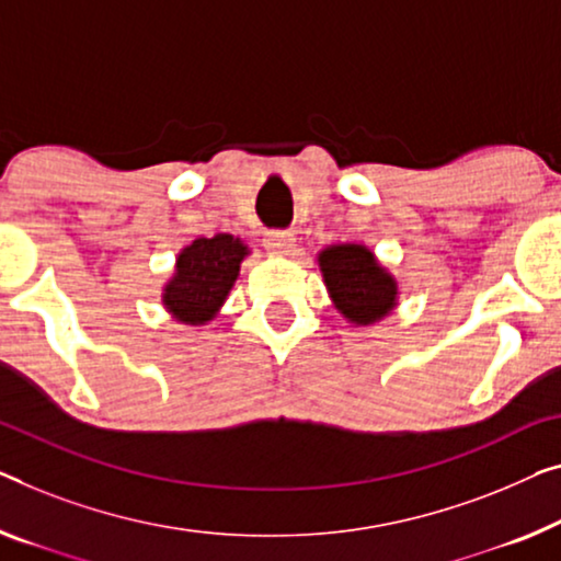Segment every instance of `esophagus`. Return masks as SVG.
<instances>
[{
	"instance_id": "34e87169",
	"label": "esophagus",
	"mask_w": 561,
	"mask_h": 561,
	"mask_svg": "<svg viewBox=\"0 0 561 561\" xmlns=\"http://www.w3.org/2000/svg\"><path fill=\"white\" fill-rule=\"evenodd\" d=\"M264 247L272 254H289L295 249V237L289 231H270L264 239Z\"/></svg>"
}]
</instances>
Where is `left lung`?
Wrapping results in <instances>:
<instances>
[{
    "mask_svg": "<svg viewBox=\"0 0 561 561\" xmlns=\"http://www.w3.org/2000/svg\"><path fill=\"white\" fill-rule=\"evenodd\" d=\"M320 270L334 307L355 324H373L396 307V279L360 244L330 247L320 254Z\"/></svg>",
    "mask_w": 561,
    "mask_h": 561,
    "instance_id": "obj_1",
    "label": "left lung"
}]
</instances>
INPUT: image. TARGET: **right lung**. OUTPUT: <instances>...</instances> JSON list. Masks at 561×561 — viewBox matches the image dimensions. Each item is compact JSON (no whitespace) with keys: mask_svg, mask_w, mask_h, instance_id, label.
I'll use <instances>...</instances> for the list:
<instances>
[{"mask_svg":"<svg viewBox=\"0 0 561 561\" xmlns=\"http://www.w3.org/2000/svg\"><path fill=\"white\" fill-rule=\"evenodd\" d=\"M247 254L241 239H233L231 233L196 239L179 254L173 279L165 284L163 305L179 322H208L227 299Z\"/></svg>","mask_w":561,"mask_h":561,"instance_id":"add662e5","label":"right lung"}]
</instances>
